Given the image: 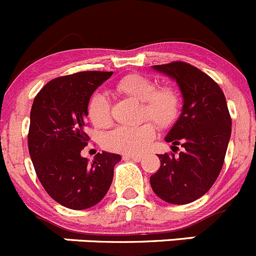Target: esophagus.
<instances>
[{
    "label": "esophagus",
    "mask_w": 256,
    "mask_h": 256,
    "mask_svg": "<svg viewBox=\"0 0 256 256\" xmlns=\"http://www.w3.org/2000/svg\"><path fill=\"white\" fill-rule=\"evenodd\" d=\"M124 158H125V160H135V162H140V160H142L144 156H138V154H126V156H124Z\"/></svg>",
    "instance_id": "1"
}]
</instances>
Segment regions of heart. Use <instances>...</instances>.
<instances>
[{
	"label": "heart",
	"mask_w": 256,
	"mask_h": 256,
	"mask_svg": "<svg viewBox=\"0 0 256 256\" xmlns=\"http://www.w3.org/2000/svg\"><path fill=\"white\" fill-rule=\"evenodd\" d=\"M117 92L142 102V120H152L158 128H171L180 116L181 100L177 90L170 85L158 88L150 78L128 74L114 85ZM86 114L96 128H107L112 124L111 103L103 93H94L89 98ZM156 136V126L144 122L135 128L120 126L108 132L103 140L104 148L125 154H142Z\"/></svg>",
	"instance_id": "obj_1"
}]
</instances>
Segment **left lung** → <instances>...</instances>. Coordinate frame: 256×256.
Here are the masks:
<instances>
[{
	"label": "left lung",
	"instance_id": "obj_1",
	"mask_svg": "<svg viewBox=\"0 0 256 256\" xmlns=\"http://www.w3.org/2000/svg\"><path fill=\"white\" fill-rule=\"evenodd\" d=\"M176 80L184 96L182 114L166 142L182 150L160 154V170L150 186L162 200L188 204L199 199L216 182L231 136V116L220 85L209 75L182 61L153 66Z\"/></svg>",
	"mask_w": 256,
	"mask_h": 256
}]
</instances>
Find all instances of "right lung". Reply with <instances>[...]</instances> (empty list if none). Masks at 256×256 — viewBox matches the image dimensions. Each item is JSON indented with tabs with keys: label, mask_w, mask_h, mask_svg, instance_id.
Returning a JSON list of instances; mask_svg holds the SVG:
<instances>
[{
	"label": "right lung",
	"mask_w": 256,
	"mask_h": 256,
	"mask_svg": "<svg viewBox=\"0 0 256 256\" xmlns=\"http://www.w3.org/2000/svg\"><path fill=\"white\" fill-rule=\"evenodd\" d=\"M112 71H82L50 80L34 98L28 148L39 181L48 195L70 209L96 206L114 180L118 154L98 153L93 163L80 156L88 145L85 132L88 100Z\"/></svg>",
	"instance_id": "right-lung-1"
}]
</instances>
